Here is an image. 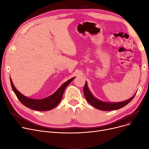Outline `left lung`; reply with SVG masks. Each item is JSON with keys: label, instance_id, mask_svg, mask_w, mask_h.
I'll return each instance as SVG.
<instances>
[{"label": "left lung", "instance_id": "8db88e82", "mask_svg": "<svg viewBox=\"0 0 149 149\" xmlns=\"http://www.w3.org/2000/svg\"><path fill=\"white\" fill-rule=\"evenodd\" d=\"M83 92H84V97L86 99L88 102L91 104L92 106L95 107L96 109H99V110L101 111H113V110H116V109H119L126 105H127L128 103H129L130 101L132 100V99L134 98L135 95L133 96L131 98L125 101H123V102H120V103H106V102H103L102 101H100L97 98H95L94 97H93L91 92L89 91L88 87V84L86 82L84 88H83Z\"/></svg>", "mask_w": 149, "mask_h": 149}]
</instances>
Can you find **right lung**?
Wrapping results in <instances>:
<instances>
[{
  "label": "right lung",
  "mask_w": 149,
  "mask_h": 149,
  "mask_svg": "<svg viewBox=\"0 0 149 149\" xmlns=\"http://www.w3.org/2000/svg\"><path fill=\"white\" fill-rule=\"evenodd\" d=\"M74 79L75 77L72 78L71 79H70L66 82H65L56 92L54 93L52 95L49 96L48 97L40 100L29 98L22 95L20 92H19L16 89H15L11 79L10 81L12 89L14 92L15 93V95H16L19 100L23 105L35 111H46L51 110V109H54L55 107H56L59 104V103L61 100L65 89L69 84V83Z\"/></svg>",
  "instance_id": "right-lung-1"
}]
</instances>
